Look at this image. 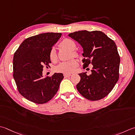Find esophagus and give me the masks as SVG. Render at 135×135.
<instances>
[{
	"mask_svg": "<svg viewBox=\"0 0 135 135\" xmlns=\"http://www.w3.org/2000/svg\"><path fill=\"white\" fill-rule=\"evenodd\" d=\"M71 76V74H64V76L65 78H67V77H69V76Z\"/></svg>",
	"mask_w": 135,
	"mask_h": 135,
	"instance_id": "34e87169",
	"label": "esophagus"
}]
</instances>
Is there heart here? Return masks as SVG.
<instances>
[{
    "mask_svg": "<svg viewBox=\"0 0 135 135\" xmlns=\"http://www.w3.org/2000/svg\"><path fill=\"white\" fill-rule=\"evenodd\" d=\"M59 46L61 48L67 49L71 51V54L74 56H76L77 54L73 50L75 49V43L72 40L69 38H65L60 42ZM50 59L52 61H55L57 60V54L55 49L52 47L50 50L49 52ZM78 62L75 59H71L67 61L62 62L57 66L55 70L59 73H62L64 74H70L73 73L77 67Z\"/></svg>",
    "mask_w": 135,
    "mask_h": 135,
    "instance_id": "1",
    "label": "heart"
}]
</instances>
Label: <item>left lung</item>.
<instances>
[{"mask_svg": "<svg viewBox=\"0 0 135 135\" xmlns=\"http://www.w3.org/2000/svg\"><path fill=\"white\" fill-rule=\"evenodd\" d=\"M83 48L84 69L91 64L92 74H79L76 88L86 99L98 101L107 96L119 80L120 57L114 41L101 31L82 30L68 34Z\"/></svg>", "mask_w": 135, "mask_h": 135, "instance_id": "left-lung-1", "label": "left lung"}]
</instances>
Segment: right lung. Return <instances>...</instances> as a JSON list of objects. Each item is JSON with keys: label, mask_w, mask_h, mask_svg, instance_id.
<instances>
[{"label": "right lung", "mask_w": 135, "mask_h": 135, "mask_svg": "<svg viewBox=\"0 0 135 135\" xmlns=\"http://www.w3.org/2000/svg\"><path fill=\"white\" fill-rule=\"evenodd\" d=\"M46 33L25 39L13 56V78L18 91L26 99L38 104L49 102L59 90L64 78L61 73L43 78L44 65L51 63L50 50L61 36Z\"/></svg>", "instance_id": "1"}]
</instances>
